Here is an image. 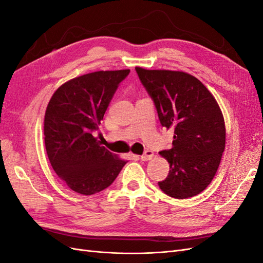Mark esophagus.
Segmentation results:
<instances>
[{"label": "esophagus", "mask_w": 263, "mask_h": 263, "mask_svg": "<svg viewBox=\"0 0 263 263\" xmlns=\"http://www.w3.org/2000/svg\"><path fill=\"white\" fill-rule=\"evenodd\" d=\"M154 157V153L151 150H146L145 153H144V155H141L140 156V159L142 161H148V160H150L151 158Z\"/></svg>", "instance_id": "obj_1"}]
</instances>
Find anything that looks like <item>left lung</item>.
Wrapping results in <instances>:
<instances>
[{"mask_svg":"<svg viewBox=\"0 0 263 263\" xmlns=\"http://www.w3.org/2000/svg\"><path fill=\"white\" fill-rule=\"evenodd\" d=\"M135 70L155 103L160 124L174 129L172 148L159 153L170 164L159 187L174 198L200 194L214 179L225 149V122L216 100L189 73Z\"/></svg>","mask_w":263,"mask_h":263,"instance_id":"8db88e82","label":"left lung"}]
</instances>
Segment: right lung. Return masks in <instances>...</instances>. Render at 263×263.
Listing matches in <instances>:
<instances>
[{
  "label": "right lung",
  "instance_id": "right-lung-1",
  "mask_svg": "<svg viewBox=\"0 0 263 263\" xmlns=\"http://www.w3.org/2000/svg\"><path fill=\"white\" fill-rule=\"evenodd\" d=\"M130 70L97 71L72 79L53 93L44 122L45 146L57 176L77 193L108 187L123 166L93 136L117 87Z\"/></svg>",
  "mask_w": 263,
  "mask_h": 263
}]
</instances>
